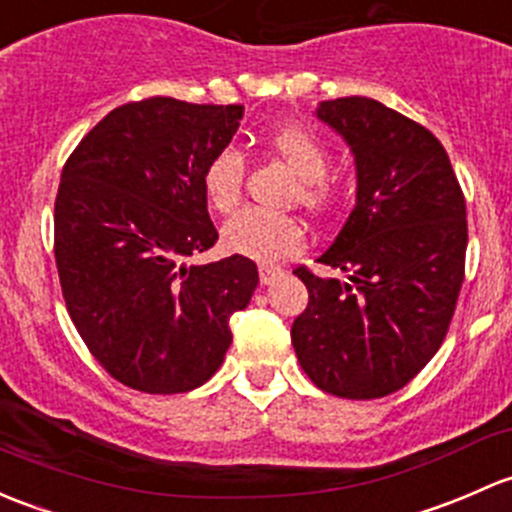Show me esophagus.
Here are the masks:
<instances>
[{"mask_svg":"<svg viewBox=\"0 0 512 512\" xmlns=\"http://www.w3.org/2000/svg\"><path fill=\"white\" fill-rule=\"evenodd\" d=\"M282 270H279V267H274V265H267V262H262L260 265V282L262 284H272L274 279H279L282 277Z\"/></svg>","mask_w":512,"mask_h":512,"instance_id":"esophagus-1","label":"esophagus"}]
</instances>
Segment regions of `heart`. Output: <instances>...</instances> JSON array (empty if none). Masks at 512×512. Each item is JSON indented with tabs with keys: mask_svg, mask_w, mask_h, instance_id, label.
<instances>
[{
	"mask_svg": "<svg viewBox=\"0 0 512 512\" xmlns=\"http://www.w3.org/2000/svg\"><path fill=\"white\" fill-rule=\"evenodd\" d=\"M267 147L299 179V201L311 213H326L336 203V186L328 184L326 171L331 164L326 144L304 127H282L270 134ZM245 186V157L238 149H220L203 171V191L218 213H233L242 201ZM223 242L230 252L250 260L270 262L297 252L304 245V228L292 215L267 213L250 208L228 220Z\"/></svg>",
	"mask_w": 512,
	"mask_h": 512,
	"instance_id": "obj_1",
	"label": "heart"
}]
</instances>
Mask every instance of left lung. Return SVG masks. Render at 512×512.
Segmentation results:
<instances>
[{"label":"left lung","mask_w":512,"mask_h":512,"mask_svg":"<svg viewBox=\"0 0 512 512\" xmlns=\"http://www.w3.org/2000/svg\"><path fill=\"white\" fill-rule=\"evenodd\" d=\"M316 117L351 149L355 206L319 257L346 279L294 270L309 304L292 343L316 387L375 400L444 341L464 282L466 201L441 142L410 117L358 95L319 102Z\"/></svg>","instance_id":"left-lung-1"}]
</instances>
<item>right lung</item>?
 Wrapping results in <instances>:
<instances>
[{"instance_id": "1", "label": "right lung", "mask_w": 512, "mask_h": 512, "mask_svg": "<svg viewBox=\"0 0 512 512\" xmlns=\"http://www.w3.org/2000/svg\"><path fill=\"white\" fill-rule=\"evenodd\" d=\"M242 105L149 98L115 107L75 147L53 215L68 314L115 380L149 395L201 387L233 343L257 265H196L218 240L203 171L238 132Z\"/></svg>"}]
</instances>
